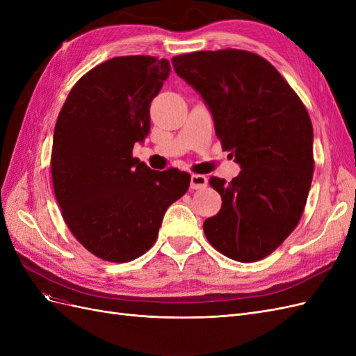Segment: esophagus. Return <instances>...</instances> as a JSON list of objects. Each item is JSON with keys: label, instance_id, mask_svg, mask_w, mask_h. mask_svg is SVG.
Listing matches in <instances>:
<instances>
[{"label": "esophagus", "instance_id": "34e87169", "mask_svg": "<svg viewBox=\"0 0 356 356\" xmlns=\"http://www.w3.org/2000/svg\"><path fill=\"white\" fill-rule=\"evenodd\" d=\"M208 186V178L204 175H196L193 174L191 179H190V188L193 190H199V188H204Z\"/></svg>", "mask_w": 356, "mask_h": 356}]
</instances>
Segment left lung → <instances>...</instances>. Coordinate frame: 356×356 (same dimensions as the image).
I'll use <instances>...</instances> for the list:
<instances>
[{"mask_svg": "<svg viewBox=\"0 0 356 356\" xmlns=\"http://www.w3.org/2000/svg\"><path fill=\"white\" fill-rule=\"evenodd\" d=\"M172 65L208 105L222 149L242 170L212 177L222 204L203 222L215 250L252 263L272 254L301 218L314 177V129L306 106L264 58L246 50L195 51Z\"/></svg>", "mask_w": 356, "mask_h": 356, "instance_id": "8db88e82", "label": "left lung"}]
</instances>
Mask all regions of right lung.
Returning a JSON list of instances; mask_svg holds the SVG:
<instances>
[{
    "label": "right lung",
    "mask_w": 356,
    "mask_h": 356,
    "mask_svg": "<svg viewBox=\"0 0 356 356\" xmlns=\"http://www.w3.org/2000/svg\"><path fill=\"white\" fill-rule=\"evenodd\" d=\"M168 59L120 56L74 84L55 126L53 190L68 229L105 261L126 263L157 239L190 174L153 170L132 156L149 132V104L169 77Z\"/></svg>",
    "instance_id": "right-lung-1"
}]
</instances>
